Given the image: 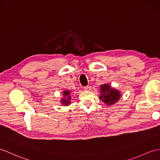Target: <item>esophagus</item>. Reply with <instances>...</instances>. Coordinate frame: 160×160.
<instances>
[{
  "label": "esophagus",
  "instance_id": "1",
  "mask_svg": "<svg viewBox=\"0 0 160 160\" xmlns=\"http://www.w3.org/2000/svg\"><path fill=\"white\" fill-rule=\"evenodd\" d=\"M84 90H85V91H89V90H91V86H89V85H88V86L85 87V88H84Z\"/></svg>",
  "mask_w": 160,
  "mask_h": 160
}]
</instances>
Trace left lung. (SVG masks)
<instances>
[{
    "mask_svg": "<svg viewBox=\"0 0 160 160\" xmlns=\"http://www.w3.org/2000/svg\"><path fill=\"white\" fill-rule=\"evenodd\" d=\"M99 92L100 93V99L107 106H111L118 102L122 96L119 90L112 88L108 83L100 85Z\"/></svg>",
    "mask_w": 160,
    "mask_h": 160,
    "instance_id": "left-lung-1",
    "label": "left lung"
}]
</instances>
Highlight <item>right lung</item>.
<instances>
[{
  "instance_id": "obj_1",
  "label": "right lung",
  "mask_w": 160,
  "mask_h": 160,
  "mask_svg": "<svg viewBox=\"0 0 160 160\" xmlns=\"http://www.w3.org/2000/svg\"><path fill=\"white\" fill-rule=\"evenodd\" d=\"M71 92V91L68 90V89H65V90L62 92V96H63V97L60 100V103L62 105H63V106H68L71 103V96H70Z\"/></svg>"
}]
</instances>
